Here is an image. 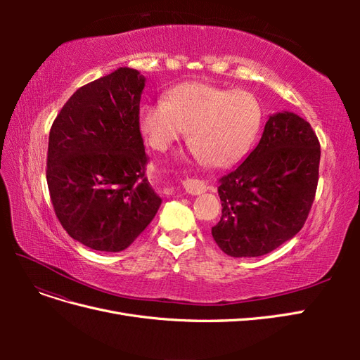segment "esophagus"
<instances>
[{
    "instance_id": "1",
    "label": "esophagus",
    "mask_w": 360,
    "mask_h": 360,
    "mask_svg": "<svg viewBox=\"0 0 360 360\" xmlns=\"http://www.w3.org/2000/svg\"><path fill=\"white\" fill-rule=\"evenodd\" d=\"M183 188L189 195H200L209 189L207 184L198 179H186L183 181Z\"/></svg>"
}]
</instances>
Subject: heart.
Wrapping results in <instances>:
<instances>
[{"instance_id": "b5f03b06", "label": "heart", "mask_w": 360, "mask_h": 360, "mask_svg": "<svg viewBox=\"0 0 360 360\" xmlns=\"http://www.w3.org/2000/svg\"><path fill=\"white\" fill-rule=\"evenodd\" d=\"M139 129L158 151L168 150L189 130L193 155L213 168H230L254 146L263 123V108L245 90L205 82H183L163 102L146 103Z\"/></svg>"}]
</instances>
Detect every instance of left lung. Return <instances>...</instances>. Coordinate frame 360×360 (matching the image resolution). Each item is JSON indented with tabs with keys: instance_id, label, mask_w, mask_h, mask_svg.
I'll list each match as a JSON object with an SVG mask.
<instances>
[{
	"instance_id": "1",
	"label": "left lung",
	"mask_w": 360,
	"mask_h": 360,
	"mask_svg": "<svg viewBox=\"0 0 360 360\" xmlns=\"http://www.w3.org/2000/svg\"><path fill=\"white\" fill-rule=\"evenodd\" d=\"M320 143L290 111L271 114L249 156L219 179L221 221L212 236L234 258L266 255L296 236L319 183Z\"/></svg>"
}]
</instances>
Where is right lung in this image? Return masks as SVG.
<instances>
[{
	"label": "right lung",
	"mask_w": 360,
	"mask_h": 360,
	"mask_svg": "<svg viewBox=\"0 0 360 360\" xmlns=\"http://www.w3.org/2000/svg\"><path fill=\"white\" fill-rule=\"evenodd\" d=\"M146 78L120 68L81 86L49 132L46 180L68 234L102 252H120L153 221L162 198L146 179L139 132Z\"/></svg>",
	"instance_id": "add662e5"
}]
</instances>
